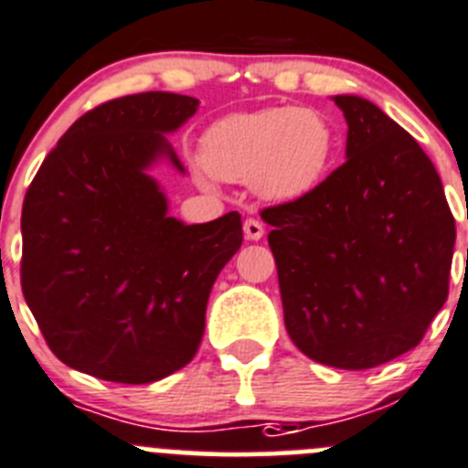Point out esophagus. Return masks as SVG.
<instances>
[{"label":"esophagus","instance_id":"1","mask_svg":"<svg viewBox=\"0 0 468 468\" xmlns=\"http://www.w3.org/2000/svg\"><path fill=\"white\" fill-rule=\"evenodd\" d=\"M262 235H265V226L261 224L258 219H253V217H249V219H244V238L247 239H261Z\"/></svg>","mask_w":468,"mask_h":468}]
</instances>
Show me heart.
<instances>
[{
    "instance_id": "heart-1",
    "label": "heart",
    "mask_w": 468,
    "mask_h": 468,
    "mask_svg": "<svg viewBox=\"0 0 468 468\" xmlns=\"http://www.w3.org/2000/svg\"><path fill=\"white\" fill-rule=\"evenodd\" d=\"M334 153L335 133L324 113L271 107L215 121L203 133L198 160L212 178L251 183L267 201H294L320 187Z\"/></svg>"
}]
</instances>
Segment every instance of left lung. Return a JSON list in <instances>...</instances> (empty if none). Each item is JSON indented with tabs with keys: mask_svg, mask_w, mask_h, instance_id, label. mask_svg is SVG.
Returning a JSON list of instances; mask_svg holds the SVG:
<instances>
[{
	"mask_svg": "<svg viewBox=\"0 0 468 468\" xmlns=\"http://www.w3.org/2000/svg\"><path fill=\"white\" fill-rule=\"evenodd\" d=\"M347 160L265 207L283 320L308 359L366 370L423 340L448 297L455 219L437 169L378 104L335 95Z\"/></svg>",
	"mask_w": 468,
	"mask_h": 468,
	"instance_id": "1",
	"label": "left lung"
}]
</instances>
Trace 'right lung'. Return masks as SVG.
Returning <instances> with one entry per match:
<instances>
[{
	"mask_svg": "<svg viewBox=\"0 0 468 468\" xmlns=\"http://www.w3.org/2000/svg\"><path fill=\"white\" fill-rule=\"evenodd\" d=\"M198 109L148 90L109 100L68 128L22 206L20 281L45 343L70 368L148 384L185 368L221 267L242 244L238 212L185 226L146 174L185 171L165 134Z\"/></svg>",
	"mask_w": 468,
	"mask_h": 468,
	"instance_id": "1",
	"label": "right lung"
}]
</instances>
